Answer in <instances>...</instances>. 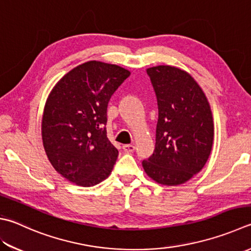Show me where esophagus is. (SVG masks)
Returning a JSON list of instances; mask_svg holds the SVG:
<instances>
[{"instance_id":"1","label":"esophagus","mask_w":251,"mask_h":251,"mask_svg":"<svg viewBox=\"0 0 251 251\" xmlns=\"http://www.w3.org/2000/svg\"><path fill=\"white\" fill-rule=\"evenodd\" d=\"M122 150H124L125 153H132V152H134L135 146L132 145V144H126V145L122 146Z\"/></svg>"}]
</instances>
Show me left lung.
Wrapping results in <instances>:
<instances>
[{
	"mask_svg": "<svg viewBox=\"0 0 251 251\" xmlns=\"http://www.w3.org/2000/svg\"><path fill=\"white\" fill-rule=\"evenodd\" d=\"M146 72L157 97L158 121L154 153L142 166L157 183L178 186L200 173L209 159L214 139L211 107L184 70L156 65Z\"/></svg>",
	"mask_w": 251,
	"mask_h": 251,
	"instance_id": "left-lung-1",
	"label": "left lung"
}]
</instances>
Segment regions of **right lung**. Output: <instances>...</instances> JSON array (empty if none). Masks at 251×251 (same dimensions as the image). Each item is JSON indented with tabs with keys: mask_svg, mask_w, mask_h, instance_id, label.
I'll return each instance as SVG.
<instances>
[{
	"mask_svg": "<svg viewBox=\"0 0 251 251\" xmlns=\"http://www.w3.org/2000/svg\"><path fill=\"white\" fill-rule=\"evenodd\" d=\"M130 71L87 61L59 79L47 98L41 120L42 143L61 176L93 187L111 174L118 150L107 138V106Z\"/></svg>",
	"mask_w": 251,
	"mask_h": 251,
	"instance_id": "1",
	"label": "right lung"
}]
</instances>
